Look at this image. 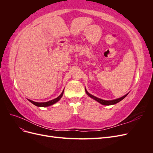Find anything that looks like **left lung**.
I'll list each match as a JSON object with an SVG mask.
<instances>
[{
	"label": "left lung",
	"mask_w": 153,
	"mask_h": 153,
	"mask_svg": "<svg viewBox=\"0 0 153 153\" xmlns=\"http://www.w3.org/2000/svg\"><path fill=\"white\" fill-rule=\"evenodd\" d=\"M85 90L86 93H87V94L88 96H89V97H91V98H92L93 100L97 101H98V102H99V103H101V105H112L116 104V103H117L118 102H119V101H121L122 100H123V99L125 98V97H126V96L128 94H128H126V95H124V96H123V97H121V98H119L115 99V100H102V99H100V98H97V97H96V96H93V95H92V94H89V92H87V91L86 90V89H85Z\"/></svg>",
	"instance_id": "8db88e82"
}]
</instances>
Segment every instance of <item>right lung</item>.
Here are the masks:
<instances>
[{
	"instance_id": "obj_1",
	"label": "right lung",
	"mask_w": 153,
	"mask_h": 153,
	"mask_svg": "<svg viewBox=\"0 0 153 153\" xmlns=\"http://www.w3.org/2000/svg\"><path fill=\"white\" fill-rule=\"evenodd\" d=\"M63 92H64V90H63L62 93L61 94V95H60L59 96H58L57 98L53 99L52 100H50L49 101H47V102L38 103V102H35V101H32L30 100H28L30 101V103H32V104H34V105H36L37 106H39V107H45V106H50V105H52L55 104V103H57V101H59L60 99L62 98V96L63 95Z\"/></svg>"
}]
</instances>
